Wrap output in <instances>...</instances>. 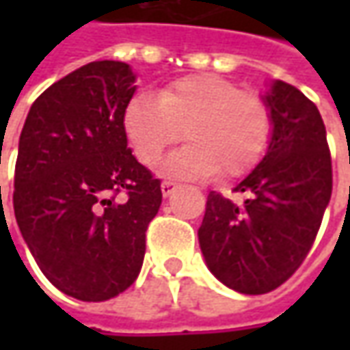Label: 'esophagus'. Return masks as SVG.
Instances as JSON below:
<instances>
[{"label":"esophagus","instance_id":"1","mask_svg":"<svg viewBox=\"0 0 350 350\" xmlns=\"http://www.w3.org/2000/svg\"><path fill=\"white\" fill-rule=\"evenodd\" d=\"M175 189H177V183H173V181L161 183V193H163V196L173 195V193H175Z\"/></svg>","mask_w":350,"mask_h":350}]
</instances>
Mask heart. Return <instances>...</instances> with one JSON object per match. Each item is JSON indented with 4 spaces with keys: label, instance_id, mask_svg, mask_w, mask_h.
Wrapping results in <instances>:
<instances>
[{
    "label": "heart",
    "instance_id": "b5f03b06",
    "mask_svg": "<svg viewBox=\"0 0 350 350\" xmlns=\"http://www.w3.org/2000/svg\"><path fill=\"white\" fill-rule=\"evenodd\" d=\"M183 132L181 133L180 130ZM124 130L134 154L154 165L175 142L189 144L163 163L181 179L241 177L261 161L273 140V115L255 91L214 74L179 77L157 93H138L124 109Z\"/></svg>",
    "mask_w": 350,
    "mask_h": 350
}]
</instances>
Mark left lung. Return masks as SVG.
I'll list each match as a JSON object with an SVG mask.
<instances>
[{
  "label": "left lung",
  "instance_id": "obj_1",
  "mask_svg": "<svg viewBox=\"0 0 350 350\" xmlns=\"http://www.w3.org/2000/svg\"><path fill=\"white\" fill-rule=\"evenodd\" d=\"M265 101L273 140L262 161L234 189L235 204L210 193L198 228L208 269L241 294H267L298 271L316 241L333 189L325 124L302 91L275 81Z\"/></svg>",
  "mask_w": 350,
  "mask_h": 350
}]
</instances>
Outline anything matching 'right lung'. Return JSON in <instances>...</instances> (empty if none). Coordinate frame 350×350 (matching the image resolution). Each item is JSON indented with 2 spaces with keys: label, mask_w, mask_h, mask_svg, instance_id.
Instances as JSON below:
<instances>
[{
  "label": "right lung",
  "mask_w": 350,
  "mask_h": 350,
  "mask_svg": "<svg viewBox=\"0 0 350 350\" xmlns=\"http://www.w3.org/2000/svg\"><path fill=\"white\" fill-rule=\"evenodd\" d=\"M128 64L99 60L56 81L21 130L13 208L48 280L83 302H105L138 278L161 181L128 148Z\"/></svg>",
  "instance_id": "right-lung-1"
}]
</instances>
